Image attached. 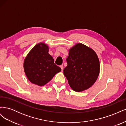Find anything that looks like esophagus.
Masks as SVG:
<instances>
[{
	"label": "esophagus",
	"mask_w": 126,
	"mask_h": 126,
	"mask_svg": "<svg viewBox=\"0 0 126 126\" xmlns=\"http://www.w3.org/2000/svg\"><path fill=\"white\" fill-rule=\"evenodd\" d=\"M60 67L61 68V69H62V70L63 71V65H61V66H60Z\"/></svg>",
	"instance_id": "esophagus-1"
}]
</instances>
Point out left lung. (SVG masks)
Returning <instances> with one entry per match:
<instances>
[{
    "label": "left lung",
    "mask_w": 126,
    "mask_h": 126,
    "mask_svg": "<svg viewBox=\"0 0 126 126\" xmlns=\"http://www.w3.org/2000/svg\"><path fill=\"white\" fill-rule=\"evenodd\" d=\"M68 65L63 74L71 89L77 92L92 86L99 75L100 63L93 49L81 43L76 44L69 50L66 59Z\"/></svg>",
    "instance_id": "1"
}]
</instances>
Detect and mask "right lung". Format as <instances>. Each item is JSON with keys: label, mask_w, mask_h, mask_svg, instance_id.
Wrapping results in <instances>:
<instances>
[{"label": "right lung", "mask_w": 126, "mask_h": 126, "mask_svg": "<svg viewBox=\"0 0 126 126\" xmlns=\"http://www.w3.org/2000/svg\"><path fill=\"white\" fill-rule=\"evenodd\" d=\"M48 51V46L40 43L32 48L24 60L25 73L33 84L44 86L62 70L54 63V59Z\"/></svg>", "instance_id": "obj_1"}]
</instances>
